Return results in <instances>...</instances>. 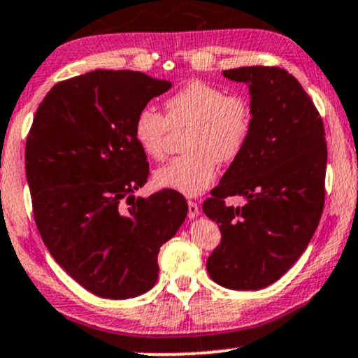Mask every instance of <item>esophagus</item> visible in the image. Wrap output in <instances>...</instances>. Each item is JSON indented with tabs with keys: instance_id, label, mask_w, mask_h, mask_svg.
I'll use <instances>...</instances> for the list:
<instances>
[{
	"instance_id": "esophagus-1",
	"label": "esophagus",
	"mask_w": 358,
	"mask_h": 358,
	"mask_svg": "<svg viewBox=\"0 0 358 358\" xmlns=\"http://www.w3.org/2000/svg\"><path fill=\"white\" fill-rule=\"evenodd\" d=\"M198 215H200V208H198L196 203L188 201V218L194 220Z\"/></svg>"
}]
</instances>
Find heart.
Here are the masks:
<instances>
[{
	"instance_id": "b5f03b06",
	"label": "heart",
	"mask_w": 358,
	"mask_h": 358,
	"mask_svg": "<svg viewBox=\"0 0 358 358\" xmlns=\"http://www.w3.org/2000/svg\"><path fill=\"white\" fill-rule=\"evenodd\" d=\"M166 115L147 106L137 112L134 137L147 157L162 160L170 130L188 129L183 148L153 175L155 185L187 196L205 192L218 175V162L231 164L241 155L251 134L250 103L224 89L192 80L165 101Z\"/></svg>"
}]
</instances>
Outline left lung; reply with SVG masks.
Listing matches in <instances>:
<instances>
[{"mask_svg":"<svg viewBox=\"0 0 358 358\" xmlns=\"http://www.w3.org/2000/svg\"><path fill=\"white\" fill-rule=\"evenodd\" d=\"M251 96V134L211 198L203 203L221 243L206 261L210 278L234 291H256L282 278L307 250L322 216L327 143L314 102L280 67L223 71ZM243 207H228V196Z\"/></svg>","mask_w":358,"mask_h":358,"instance_id":"1","label":"left lung"}]
</instances>
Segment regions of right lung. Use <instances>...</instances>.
<instances>
[{"mask_svg": "<svg viewBox=\"0 0 358 358\" xmlns=\"http://www.w3.org/2000/svg\"><path fill=\"white\" fill-rule=\"evenodd\" d=\"M170 87L137 71L97 69L62 80L39 103L26 140L41 238L76 282L103 299L150 291L162 244L187 218V200L173 189L134 196L148 176L135 115Z\"/></svg>", "mask_w": 358, "mask_h": 358, "instance_id": "obj_1", "label": "right lung"}]
</instances>
